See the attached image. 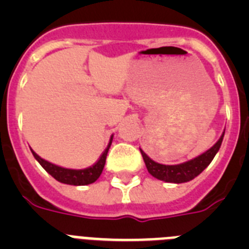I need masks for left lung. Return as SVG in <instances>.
Wrapping results in <instances>:
<instances>
[{"label": "left lung", "instance_id": "1", "mask_svg": "<svg viewBox=\"0 0 249 249\" xmlns=\"http://www.w3.org/2000/svg\"><path fill=\"white\" fill-rule=\"evenodd\" d=\"M223 136L224 133L217 141V143L212 148L204 152L203 155L193 158V160H188V162H184V163L175 164V166H166V164L157 163L153 160H151L141 148L140 151L142 157H143V160L144 163H146L148 172L153 177H156L157 179H160V181L171 182V183H183V182H188L191 179H193L195 177H197L212 162L215 153L218 152L219 147H221Z\"/></svg>", "mask_w": 249, "mask_h": 249}]
</instances>
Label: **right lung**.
<instances>
[{
    "mask_svg": "<svg viewBox=\"0 0 249 249\" xmlns=\"http://www.w3.org/2000/svg\"><path fill=\"white\" fill-rule=\"evenodd\" d=\"M112 143V137L109 140V143L107 146V148L103 151V153L101 155L100 160L93 164V166L89 167V168L85 169H68L63 168V167L56 166V164H52L47 160H42V158L37 156L34 151H32V155L39 162V164L43 167V168L50 173L54 179H57L58 182H62L66 184H72V186H85V184L93 183L94 181H97L98 177L101 176L103 171V167L106 163V157H107V153H108V149L111 147Z\"/></svg>",
    "mask_w": 249,
    "mask_h": 249,
    "instance_id": "right-lung-1",
    "label": "right lung"
}]
</instances>
